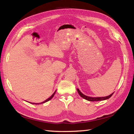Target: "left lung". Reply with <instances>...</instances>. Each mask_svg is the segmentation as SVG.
<instances>
[{
  "mask_svg": "<svg viewBox=\"0 0 134 134\" xmlns=\"http://www.w3.org/2000/svg\"><path fill=\"white\" fill-rule=\"evenodd\" d=\"M78 92L79 93V94L80 95V96L81 97H82L83 98L86 99L87 101H102V100H105V99H107L109 98L111 96H112V94H113V93L112 94H111L110 95L108 96H106V97H88L84 95L83 94H82L80 90H79L78 89H77Z\"/></svg>",
  "mask_w": 134,
  "mask_h": 134,
  "instance_id": "obj_1",
  "label": "left lung"
}]
</instances>
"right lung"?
Returning <instances> with one entry per match:
<instances>
[{"instance_id": "right-lung-1", "label": "right lung", "mask_w": 134, "mask_h": 134, "mask_svg": "<svg viewBox=\"0 0 134 134\" xmlns=\"http://www.w3.org/2000/svg\"><path fill=\"white\" fill-rule=\"evenodd\" d=\"M55 92H56V91H55V93H54L53 94H52V96H51L49 98H48V99H46V100L44 101H43V102H41V103H36V104H35V103H32V104H42V103H45V102H47V101H49L51 99H52V98H53V97L54 96V95H55Z\"/></svg>"}]
</instances>
